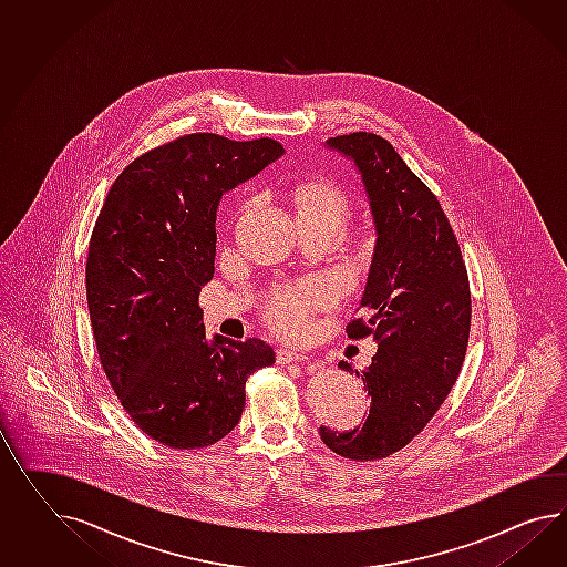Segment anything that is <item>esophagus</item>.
Masks as SVG:
<instances>
[{"label": "esophagus", "mask_w": 567, "mask_h": 567, "mask_svg": "<svg viewBox=\"0 0 567 567\" xmlns=\"http://www.w3.org/2000/svg\"><path fill=\"white\" fill-rule=\"evenodd\" d=\"M310 358L306 355L305 351H293V349L281 348L277 351V362L291 363V362H308Z\"/></svg>", "instance_id": "obj_1"}]
</instances>
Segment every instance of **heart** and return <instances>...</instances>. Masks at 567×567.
Returning a JSON list of instances; mask_svg holds the SVG:
<instances>
[{"label": "heart", "instance_id": "heart-1", "mask_svg": "<svg viewBox=\"0 0 567 567\" xmlns=\"http://www.w3.org/2000/svg\"><path fill=\"white\" fill-rule=\"evenodd\" d=\"M298 218H329L339 226L349 212V197L334 181L315 178L293 193ZM331 302V286L327 281H308L298 288L277 291L267 302L265 315L279 333L298 337L308 327V312Z\"/></svg>", "mask_w": 567, "mask_h": 567}]
</instances>
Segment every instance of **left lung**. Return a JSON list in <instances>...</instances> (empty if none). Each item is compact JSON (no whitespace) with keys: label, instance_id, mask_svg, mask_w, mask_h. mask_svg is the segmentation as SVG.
<instances>
[{"label":"left lung","instance_id":"8db88e82","mask_svg":"<svg viewBox=\"0 0 567 567\" xmlns=\"http://www.w3.org/2000/svg\"><path fill=\"white\" fill-rule=\"evenodd\" d=\"M327 147L348 156L362 175L377 228L360 310L349 339L374 337L377 355L362 372L370 411L362 425L320 440L351 461L401 451L436 415L465 360L471 290L451 221L396 150L377 133L337 135ZM341 370L355 372L351 363Z\"/></svg>","mask_w":567,"mask_h":567}]
</instances>
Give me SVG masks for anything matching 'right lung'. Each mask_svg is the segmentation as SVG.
Masks as SVG:
<instances>
[{
  "label": "right lung",
  "instance_id": "obj_1",
  "mask_svg": "<svg viewBox=\"0 0 567 567\" xmlns=\"http://www.w3.org/2000/svg\"><path fill=\"white\" fill-rule=\"evenodd\" d=\"M284 154L269 140L190 133L116 176L90 236L86 298L102 370L135 425L178 451L216 444L245 409L261 339L205 337L199 291L214 277L226 190Z\"/></svg>",
  "mask_w": 567,
  "mask_h": 567
}]
</instances>
